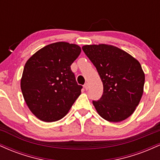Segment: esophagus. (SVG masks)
Listing matches in <instances>:
<instances>
[{
    "mask_svg": "<svg viewBox=\"0 0 160 160\" xmlns=\"http://www.w3.org/2000/svg\"><path fill=\"white\" fill-rule=\"evenodd\" d=\"M84 88H85L86 90H87V89H89V84H88L87 82H86V83L84 84Z\"/></svg>",
    "mask_w": 160,
    "mask_h": 160,
    "instance_id": "obj_1",
    "label": "esophagus"
}]
</instances>
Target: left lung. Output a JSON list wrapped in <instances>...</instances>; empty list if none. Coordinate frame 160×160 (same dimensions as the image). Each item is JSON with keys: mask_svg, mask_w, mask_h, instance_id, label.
<instances>
[{"mask_svg": "<svg viewBox=\"0 0 160 160\" xmlns=\"http://www.w3.org/2000/svg\"><path fill=\"white\" fill-rule=\"evenodd\" d=\"M82 49L103 83L102 96L92 101L98 113L109 122L127 119L138 105L144 92L145 76L141 64L111 45H85Z\"/></svg>", "mask_w": 160, "mask_h": 160, "instance_id": "left-lung-1", "label": "left lung"}]
</instances>
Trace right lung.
<instances>
[{
  "label": "right lung",
  "instance_id": "1",
  "mask_svg": "<svg viewBox=\"0 0 160 160\" xmlns=\"http://www.w3.org/2000/svg\"><path fill=\"white\" fill-rule=\"evenodd\" d=\"M79 46L57 42L43 47L28 60L21 89L30 111L44 122H55L67 114L81 93L71 64L79 56Z\"/></svg>",
  "mask_w": 160,
  "mask_h": 160
}]
</instances>
